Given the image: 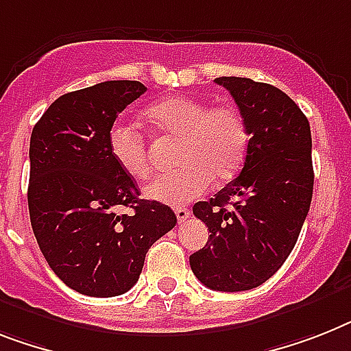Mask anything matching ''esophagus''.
Listing matches in <instances>:
<instances>
[{
    "instance_id": "34e87169",
    "label": "esophagus",
    "mask_w": 351,
    "mask_h": 351,
    "mask_svg": "<svg viewBox=\"0 0 351 351\" xmlns=\"http://www.w3.org/2000/svg\"><path fill=\"white\" fill-rule=\"evenodd\" d=\"M176 217H178L179 222H184L188 217H190V210H188V208L178 206V208H176Z\"/></svg>"
}]
</instances>
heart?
Here are the masks:
<instances>
[{
	"mask_svg": "<svg viewBox=\"0 0 351 351\" xmlns=\"http://www.w3.org/2000/svg\"><path fill=\"white\" fill-rule=\"evenodd\" d=\"M145 120L165 136L179 140L176 161L181 167L156 178L145 195L165 204H186L206 192L211 181L226 182L240 172L247 156L249 130L233 106H215L184 95H173L145 109ZM112 159L127 176L149 178L147 143L134 125L117 121L107 132Z\"/></svg>",
	"mask_w": 351,
	"mask_h": 351,
	"instance_id": "heart-1",
	"label": "heart"
}]
</instances>
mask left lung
Instances as JSON below:
<instances>
[{"instance_id": "left-lung-1", "label": "left lung", "mask_w": 351, "mask_h": 351, "mask_svg": "<svg viewBox=\"0 0 351 351\" xmlns=\"http://www.w3.org/2000/svg\"><path fill=\"white\" fill-rule=\"evenodd\" d=\"M215 82L245 118L249 147L242 172L210 201L193 204L210 237L190 256V267L213 291H249L282 267L311 208V125L294 100L271 84L242 77Z\"/></svg>"}]
</instances>
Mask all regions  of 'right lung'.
<instances>
[{
  "label": "right lung",
  "mask_w": 351,
  "mask_h": 351,
  "mask_svg": "<svg viewBox=\"0 0 351 351\" xmlns=\"http://www.w3.org/2000/svg\"><path fill=\"white\" fill-rule=\"evenodd\" d=\"M145 91L138 80H109L66 93L32 130V230L51 271L86 296L129 291L150 245L178 224L170 206L140 199L107 147L118 114ZM123 206L130 216L117 213Z\"/></svg>",
  "instance_id": "right-lung-1"
}]
</instances>
